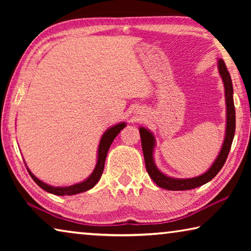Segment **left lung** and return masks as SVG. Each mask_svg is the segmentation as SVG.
<instances>
[{"instance_id": "left-lung-1", "label": "left lung", "mask_w": 251, "mask_h": 251, "mask_svg": "<svg viewBox=\"0 0 251 251\" xmlns=\"http://www.w3.org/2000/svg\"><path fill=\"white\" fill-rule=\"evenodd\" d=\"M218 72L220 77L223 79L225 87V100H226V130H225L224 143L220 148L218 156L216 157L214 163L207 171L197 177L193 178H174L171 176L165 175L161 173L156 166L154 160V151L156 146L155 136L150 129L145 127H139V134H141L142 147L144 152V158H145V166L148 175L155 181L157 186L160 188H165L167 190H189L197 188L199 186L205 185L206 182L210 181L220 169L223 168L225 161L230 151L233 136H235L236 129V113L235 105H233V88L230 75L227 70L225 62L222 58L218 59L217 63Z\"/></svg>"}]
</instances>
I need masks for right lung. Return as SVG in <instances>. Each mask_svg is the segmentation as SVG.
<instances>
[{
	"instance_id": "1",
	"label": "right lung",
	"mask_w": 251,
	"mask_h": 251,
	"mask_svg": "<svg viewBox=\"0 0 251 251\" xmlns=\"http://www.w3.org/2000/svg\"><path fill=\"white\" fill-rule=\"evenodd\" d=\"M126 126V123L121 122L118 124L114 125L112 127H109L108 129L105 130V133L101 135L100 141V145H99V150H97V161H96V166L94 168V171L88 176L86 179L77 182V184L71 185V186H65V187H58V186H52L46 184V182L42 181L39 179L35 175H33V173L29 171L28 167L27 172L29 174V176L32 177V179L39 185L42 189H44L45 192L57 195V196H72V195H76L79 193H84L87 192V190L92 189L94 187L99 180L100 179L101 174H103L104 171V166H105V160H106V156H107V152L110 145L114 139H115L116 136L120 134V131L124 128ZM25 163V161H24ZM26 165V164H25Z\"/></svg>"
}]
</instances>
